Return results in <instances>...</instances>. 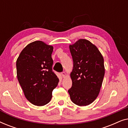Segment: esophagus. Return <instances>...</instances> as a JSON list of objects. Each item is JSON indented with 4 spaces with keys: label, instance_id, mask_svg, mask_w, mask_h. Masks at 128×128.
Here are the masks:
<instances>
[{
    "label": "esophagus",
    "instance_id": "1",
    "mask_svg": "<svg viewBox=\"0 0 128 128\" xmlns=\"http://www.w3.org/2000/svg\"><path fill=\"white\" fill-rule=\"evenodd\" d=\"M61 74L62 75V77L64 78H65V77L66 76V73L65 72H62V73H61Z\"/></svg>",
    "mask_w": 128,
    "mask_h": 128
}]
</instances>
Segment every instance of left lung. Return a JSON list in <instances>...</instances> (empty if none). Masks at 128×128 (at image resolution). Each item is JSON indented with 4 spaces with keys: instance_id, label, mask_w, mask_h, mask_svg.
Here are the masks:
<instances>
[{
    "instance_id": "1",
    "label": "left lung",
    "mask_w": 128,
    "mask_h": 128,
    "mask_svg": "<svg viewBox=\"0 0 128 128\" xmlns=\"http://www.w3.org/2000/svg\"><path fill=\"white\" fill-rule=\"evenodd\" d=\"M69 49L73 67L70 74L72 87L68 92L74 104L88 106L100 92L105 74L104 58L97 47L86 39L78 40Z\"/></svg>"
}]
</instances>
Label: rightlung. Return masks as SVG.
Returning a JSON list of instances; mask_svg holds the SVG:
<instances>
[{
	"label": "right lung",
	"instance_id": "1",
	"mask_svg": "<svg viewBox=\"0 0 128 128\" xmlns=\"http://www.w3.org/2000/svg\"><path fill=\"white\" fill-rule=\"evenodd\" d=\"M54 47L41 41L28 44L16 61L17 77L28 101L36 106L50 102L59 78L52 72Z\"/></svg>",
	"mask_w": 128,
	"mask_h": 128
}]
</instances>
